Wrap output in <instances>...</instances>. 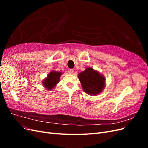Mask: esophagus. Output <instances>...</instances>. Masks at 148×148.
<instances>
[{"mask_svg": "<svg viewBox=\"0 0 148 148\" xmlns=\"http://www.w3.org/2000/svg\"><path fill=\"white\" fill-rule=\"evenodd\" d=\"M69 73H70V74H73V73H74V70H73V69H70V70H69Z\"/></svg>", "mask_w": 148, "mask_h": 148, "instance_id": "34e87169", "label": "esophagus"}]
</instances>
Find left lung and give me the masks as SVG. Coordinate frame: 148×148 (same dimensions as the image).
Listing matches in <instances>:
<instances>
[{"mask_svg":"<svg viewBox=\"0 0 148 148\" xmlns=\"http://www.w3.org/2000/svg\"><path fill=\"white\" fill-rule=\"evenodd\" d=\"M78 78L84 91L89 95L99 94L104 88V77L92 68H88L79 73Z\"/></svg>","mask_w":148,"mask_h":148,"instance_id":"1","label":"left lung"}]
</instances>
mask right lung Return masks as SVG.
Segmentation results:
<instances>
[{
	"label": "right lung",
	"mask_w": 148,
	"mask_h": 148,
	"mask_svg": "<svg viewBox=\"0 0 148 148\" xmlns=\"http://www.w3.org/2000/svg\"><path fill=\"white\" fill-rule=\"evenodd\" d=\"M62 75L61 72H56V71H51L47 76V78L43 82L44 86L48 90H51L58 83L60 79V76Z\"/></svg>",
	"instance_id": "1"
}]
</instances>
